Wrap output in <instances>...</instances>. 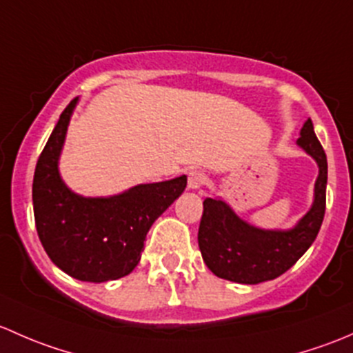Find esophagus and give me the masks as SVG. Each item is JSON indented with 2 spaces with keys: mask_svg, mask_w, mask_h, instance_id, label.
<instances>
[{
  "mask_svg": "<svg viewBox=\"0 0 353 353\" xmlns=\"http://www.w3.org/2000/svg\"><path fill=\"white\" fill-rule=\"evenodd\" d=\"M205 181H207L205 173L197 172V170L188 173V188H190V190H199V188L205 185Z\"/></svg>",
  "mask_w": 353,
  "mask_h": 353,
  "instance_id": "obj_1",
  "label": "esophagus"
}]
</instances>
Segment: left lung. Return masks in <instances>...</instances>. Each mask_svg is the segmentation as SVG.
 Here are the masks:
<instances>
[{
    "mask_svg": "<svg viewBox=\"0 0 353 353\" xmlns=\"http://www.w3.org/2000/svg\"><path fill=\"white\" fill-rule=\"evenodd\" d=\"M297 146L318 163L319 175L311 209L290 230H261L243 221L223 199L203 201L199 248L214 275L250 285L274 281L312 245L325 217L328 163L311 119L304 122Z\"/></svg>",
    "mask_w": 353,
    "mask_h": 353,
    "instance_id": "obj_1",
    "label": "left lung"
}]
</instances>
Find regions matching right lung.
<instances>
[{"label": "right lung", "mask_w": 353, "mask_h": 353, "mask_svg": "<svg viewBox=\"0 0 353 353\" xmlns=\"http://www.w3.org/2000/svg\"><path fill=\"white\" fill-rule=\"evenodd\" d=\"M78 98L54 127L35 166V228L52 263L72 279L107 282L129 275L156 219L187 187V176L143 183L112 197H83L59 175V156Z\"/></svg>", "instance_id": "right-lung-1"}]
</instances>
